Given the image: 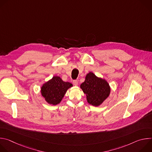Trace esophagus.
<instances>
[{
	"instance_id": "1",
	"label": "esophagus",
	"mask_w": 152,
	"mask_h": 152,
	"mask_svg": "<svg viewBox=\"0 0 152 152\" xmlns=\"http://www.w3.org/2000/svg\"><path fill=\"white\" fill-rule=\"evenodd\" d=\"M73 83L74 85H75V86H77V84H78V82H77V80H74L73 81Z\"/></svg>"
}]
</instances>
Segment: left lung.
Listing matches in <instances>:
<instances>
[{
	"instance_id": "8db88e82",
	"label": "left lung",
	"mask_w": 152,
	"mask_h": 152,
	"mask_svg": "<svg viewBox=\"0 0 152 152\" xmlns=\"http://www.w3.org/2000/svg\"><path fill=\"white\" fill-rule=\"evenodd\" d=\"M80 88L86 94L87 102L95 106L102 104L110 93L108 83L97 77L92 72L86 76L85 80L80 85Z\"/></svg>"
}]
</instances>
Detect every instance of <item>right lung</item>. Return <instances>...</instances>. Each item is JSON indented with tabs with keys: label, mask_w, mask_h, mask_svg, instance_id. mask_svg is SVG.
Instances as JSON below:
<instances>
[{
	"label": "right lung",
	"mask_w": 152,
	"mask_h": 152,
	"mask_svg": "<svg viewBox=\"0 0 152 152\" xmlns=\"http://www.w3.org/2000/svg\"><path fill=\"white\" fill-rule=\"evenodd\" d=\"M68 82H64L59 77L54 76L41 87V94L49 104L56 105L60 103L67 90L72 86Z\"/></svg>",
	"instance_id": "right-lung-1"
}]
</instances>
